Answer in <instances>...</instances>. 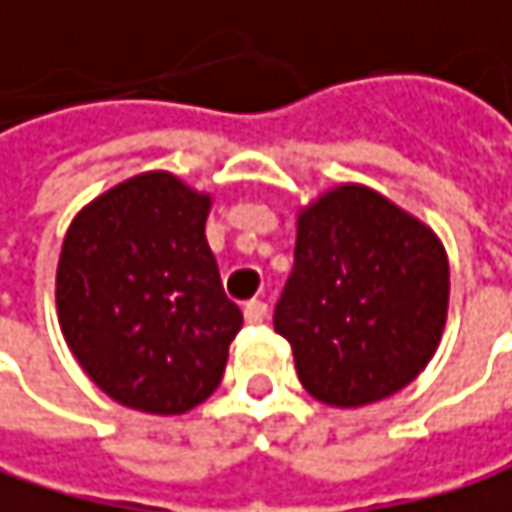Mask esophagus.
Returning a JSON list of instances; mask_svg holds the SVG:
<instances>
[{
  "mask_svg": "<svg viewBox=\"0 0 512 512\" xmlns=\"http://www.w3.org/2000/svg\"><path fill=\"white\" fill-rule=\"evenodd\" d=\"M242 315H245V324H264L267 318V303L264 300H248L242 306Z\"/></svg>",
  "mask_w": 512,
  "mask_h": 512,
  "instance_id": "esophagus-1",
  "label": "esophagus"
}]
</instances>
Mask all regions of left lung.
Wrapping results in <instances>:
<instances>
[{
  "label": "left lung",
  "mask_w": 512,
  "mask_h": 512,
  "mask_svg": "<svg viewBox=\"0 0 512 512\" xmlns=\"http://www.w3.org/2000/svg\"><path fill=\"white\" fill-rule=\"evenodd\" d=\"M447 300L438 236L378 191L339 185L300 212L294 270L273 324L318 402L360 408L426 369Z\"/></svg>",
  "instance_id": "left-lung-1"
}]
</instances>
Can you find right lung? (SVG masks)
I'll use <instances>...</instances> for the list:
<instances>
[{
    "label": "right lung",
    "mask_w": 512,
    "mask_h": 512,
    "mask_svg": "<svg viewBox=\"0 0 512 512\" xmlns=\"http://www.w3.org/2000/svg\"><path fill=\"white\" fill-rule=\"evenodd\" d=\"M209 194L140 173L68 227L56 309L83 372L119 405L185 414L221 384L242 312L206 242Z\"/></svg>",
    "instance_id": "add662e5"
}]
</instances>
